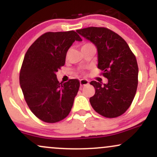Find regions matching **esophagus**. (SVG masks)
Returning <instances> with one entry per match:
<instances>
[{
	"mask_svg": "<svg viewBox=\"0 0 157 157\" xmlns=\"http://www.w3.org/2000/svg\"><path fill=\"white\" fill-rule=\"evenodd\" d=\"M89 80H86V79H82V80H80V84L81 86H86V85L89 84Z\"/></svg>",
	"mask_w": 157,
	"mask_h": 157,
	"instance_id": "obj_1",
	"label": "esophagus"
}]
</instances>
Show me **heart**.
I'll return each instance as SVG.
<instances>
[{"label":"heart","mask_w":157,"mask_h":157,"mask_svg":"<svg viewBox=\"0 0 157 157\" xmlns=\"http://www.w3.org/2000/svg\"><path fill=\"white\" fill-rule=\"evenodd\" d=\"M94 46V45L92 44H91V43H86V44H84L83 45H82V48L86 47V46ZM68 51L67 52V54H66V56H68Z\"/></svg>","instance_id":"1"}]
</instances>
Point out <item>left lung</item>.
Returning <instances> with one entry per match:
<instances>
[{
	"label": "left lung",
	"instance_id": "1",
	"mask_svg": "<svg viewBox=\"0 0 157 157\" xmlns=\"http://www.w3.org/2000/svg\"><path fill=\"white\" fill-rule=\"evenodd\" d=\"M97 48L98 66L106 84L91 81L95 94L89 101L94 111L107 118L121 116L130 107L138 85V65L125 40L105 27L77 30Z\"/></svg>",
	"mask_w": 157,
	"mask_h": 157
}]
</instances>
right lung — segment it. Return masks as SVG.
Wrapping results in <instances>:
<instances>
[{
  "instance_id": "right-lung-1",
  "label": "right lung",
  "mask_w": 157,
  "mask_h": 157,
  "mask_svg": "<svg viewBox=\"0 0 157 157\" xmlns=\"http://www.w3.org/2000/svg\"><path fill=\"white\" fill-rule=\"evenodd\" d=\"M75 40L82 39L75 31L48 32L40 36L25 55L20 85L29 109L45 122L55 123L66 118L78 92L77 79L62 83L56 75Z\"/></svg>"
}]
</instances>
